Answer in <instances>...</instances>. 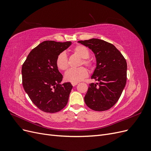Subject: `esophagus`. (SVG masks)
I'll return each mask as SVG.
<instances>
[{
	"instance_id": "1",
	"label": "esophagus",
	"mask_w": 151,
	"mask_h": 151,
	"mask_svg": "<svg viewBox=\"0 0 151 151\" xmlns=\"http://www.w3.org/2000/svg\"><path fill=\"white\" fill-rule=\"evenodd\" d=\"M77 84V83H72V85L73 86H76Z\"/></svg>"
}]
</instances>
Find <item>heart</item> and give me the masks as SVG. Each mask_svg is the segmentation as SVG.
Segmentation results:
<instances>
[{
  "label": "heart",
  "instance_id": "obj_1",
  "mask_svg": "<svg viewBox=\"0 0 151 151\" xmlns=\"http://www.w3.org/2000/svg\"><path fill=\"white\" fill-rule=\"evenodd\" d=\"M72 52L76 55L82 58L79 65H85L89 69L92 70L94 68V62L89 58L90 53L89 50L84 45H77L72 49ZM56 65L60 70H65L68 67V58L65 52L59 53L56 58ZM88 70L84 67L77 68H71L66 72L65 74V79L70 83H77L84 79L88 76Z\"/></svg>",
  "mask_w": 151,
  "mask_h": 151
}]
</instances>
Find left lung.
<instances>
[{"mask_svg": "<svg viewBox=\"0 0 151 151\" xmlns=\"http://www.w3.org/2000/svg\"><path fill=\"white\" fill-rule=\"evenodd\" d=\"M78 42L92 50L97 62L91 79L98 83L89 84L84 97L85 103L94 111L108 110L118 101L125 86V58L113 45L104 40L93 38Z\"/></svg>", "mask_w": 151, "mask_h": 151, "instance_id": "obj_1", "label": "left lung"}]
</instances>
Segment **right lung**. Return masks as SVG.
<instances>
[{
    "label": "right lung",
    "mask_w": 151,
    "mask_h": 151,
    "mask_svg": "<svg viewBox=\"0 0 151 151\" xmlns=\"http://www.w3.org/2000/svg\"><path fill=\"white\" fill-rule=\"evenodd\" d=\"M71 43L45 41L31 50L22 64V86L31 101L44 112H58L67 104L72 86L60 84L63 76L56 58Z\"/></svg>",
    "instance_id": "right-lung-1"
}]
</instances>
